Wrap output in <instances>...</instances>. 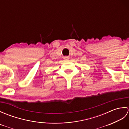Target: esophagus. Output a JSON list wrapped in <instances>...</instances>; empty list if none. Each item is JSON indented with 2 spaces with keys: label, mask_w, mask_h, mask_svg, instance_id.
Instances as JSON below:
<instances>
[{
  "label": "esophagus",
  "mask_w": 129,
  "mask_h": 129,
  "mask_svg": "<svg viewBox=\"0 0 129 129\" xmlns=\"http://www.w3.org/2000/svg\"><path fill=\"white\" fill-rule=\"evenodd\" d=\"M68 58V57H65V59H67Z\"/></svg>",
  "instance_id": "esophagus-1"
}]
</instances>
